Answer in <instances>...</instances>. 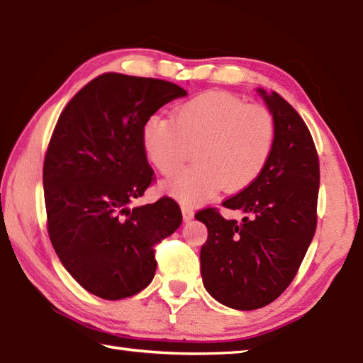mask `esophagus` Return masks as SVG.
Returning a JSON list of instances; mask_svg holds the SVG:
<instances>
[{"mask_svg":"<svg viewBox=\"0 0 363 363\" xmlns=\"http://www.w3.org/2000/svg\"><path fill=\"white\" fill-rule=\"evenodd\" d=\"M181 211H182V218H184V220H186V223H189V220L194 219V210L189 205H186V203L181 205Z\"/></svg>","mask_w":363,"mask_h":363,"instance_id":"obj_1","label":"esophagus"}]
</instances>
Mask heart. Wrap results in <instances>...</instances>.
<instances>
[{
    "instance_id": "heart-1",
    "label": "heart",
    "mask_w": 363,
    "mask_h": 363,
    "mask_svg": "<svg viewBox=\"0 0 363 363\" xmlns=\"http://www.w3.org/2000/svg\"><path fill=\"white\" fill-rule=\"evenodd\" d=\"M270 110L245 104L224 91H206L173 112V118L150 116L140 130V143L160 173L171 174L195 147V164L163 182L181 201L210 199L223 186L238 192L251 186L266 168L275 144Z\"/></svg>"
}]
</instances>
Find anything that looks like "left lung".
<instances>
[{
	"label": "left lung",
	"mask_w": 363,
	"mask_h": 363,
	"mask_svg": "<svg viewBox=\"0 0 363 363\" xmlns=\"http://www.w3.org/2000/svg\"><path fill=\"white\" fill-rule=\"evenodd\" d=\"M256 93L274 115L277 133L261 176L223 203L243 219H224L214 208L195 214L208 229L200 251L203 285L237 311L259 309L286 290L317 225L320 169L311 133L284 97L261 88Z\"/></svg>",
	"instance_id": "1"
}]
</instances>
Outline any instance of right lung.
<instances>
[{"mask_svg": "<svg viewBox=\"0 0 363 363\" xmlns=\"http://www.w3.org/2000/svg\"><path fill=\"white\" fill-rule=\"evenodd\" d=\"M184 96L163 79L104 73L59 116L43 168L48 233L67 272L102 299L144 290L155 275V245L182 223L169 196L130 205L153 179L143 125Z\"/></svg>", "mask_w": 363, "mask_h": 363, "instance_id": "add662e5", "label": "right lung"}]
</instances>
